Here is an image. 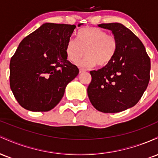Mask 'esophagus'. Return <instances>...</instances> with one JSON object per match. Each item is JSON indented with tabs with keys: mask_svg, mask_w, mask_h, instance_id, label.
Here are the masks:
<instances>
[{
	"mask_svg": "<svg viewBox=\"0 0 158 158\" xmlns=\"http://www.w3.org/2000/svg\"><path fill=\"white\" fill-rule=\"evenodd\" d=\"M86 71V70L84 68H79V73H84V72Z\"/></svg>",
	"mask_w": 158,
	"mask_h": 158,
	"instance_id": "34e87169",
	"label": "esophagus"
}]
</instances>
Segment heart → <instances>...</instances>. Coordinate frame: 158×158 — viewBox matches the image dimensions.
Returning a JSON list of instances; mask_svg holds the SVG:
<instances>
[{
  "mask_svg": "<svg viewBox=\"0 0 158 158\" xmlns=\"http://www.w3.org/2000/svg\"><path fill=\"white\" fill-rule=\"evenodd\" d=\"M118 43L116 37L108 35L97 27H85L77 32V41L70 39L65 47L67 59L77 62L86 56L79 64L84 67H103L112 61L117 52Z\"/></svg>",
  "mask_w": 158,
  "mask_h": 158,
  "instance_id": "obj_1",
  "label": "heart"
}]
</instances>
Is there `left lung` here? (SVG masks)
<instances>
[{"label":"left lung","mask_w":158,"mask_h":158,"mask_svg":"<svg viewBox=\"0 0 158 158\" xmlns=\"http://www.w3.org/2000/svg\"><path fill=\"white\" fill-rule=\"evenodd\" d=\"M112 32L118 43L108 64L90 72L88 95L96 109L117 113L135 106L147 88L151 61L141 41L122 23H101Z\"/></svg>","instance_id":"1"}]
</instances>
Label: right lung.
<instances>
[{
  "instance_id": "obj_1",
  "label": "right lung",
  "mask_w": 158,
  "mask_h": 158,
  "mask_svg": "<svg viewBox=\"0 0 158 158\" xmlns=\"http://www.w3.org/2000/svg\"><path fill=\"white\" fill-rule=\"evenodd\" d=\"M82 23H79L80 27ZM76 25L45 23L24 38L10 60V85L16 100L31 111H48L79 74L65 47Z\"/></svg>"
}]
</instances>
